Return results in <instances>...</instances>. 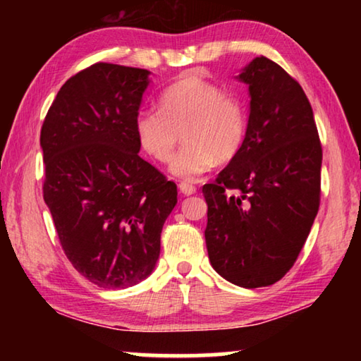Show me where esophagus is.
I'll return each instance as SVG.
<instances>
[{"instance_id": "34e87169", "label": "esophagus", "mask_w": 361, "mask_h": 361, "mask_svg": "<svg viewBox=\"0 0 361 361\" xmlns=\"http://www.w3.org/2000/svg\"><path fill=\"white\" fill-rule=\"evenodd\" d=\"M180 191L185 194V195H192V194H195V191H197V188H195L194 185H191V183H186V181H183V183H180Z\"/></svg>"}]
</instances>
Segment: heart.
Instances as JSON below:
<instances>
[{"label": "heart", "instance_id": "1", "mask_svg": "<svg viewBox=\"0 0 361 361\" xmlns=\"http://www.w3.org/2000/svg\"><path fill=\"white\" fill-rule=\"evenodd\" d=\"M161 111L138 114V142L161 164L173 159L180 133L186 143L170 167L176 178L194 181L219 162L239 156L247 140L248 116L239 97L199 73L189 71L164 90Z\"/></svg>", "mask_w": 361, "mask_h": 361}]
</instances>
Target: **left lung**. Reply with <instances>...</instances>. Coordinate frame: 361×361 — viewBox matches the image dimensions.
Listing matches in <instances>:
<instances>
[{
	"label": "left lung",
	"mask_w": 361,
	"mask_h": 361,
	"mask_svg": "<svg viewBox=\"0 0 361 361\" xmlns=\"http://www.w3.org/2000/svg\"><path fill=\"white\" fill-rule=\"evenodd\" d=\"M248 84L247 140L202 188L210 262L228 282L258 288L290 271L320 205L322 145L312 106L296 79L267 57L239 75Z\"/></svg>",
	"instance_id": "left-lung-1"
}]
</instances>
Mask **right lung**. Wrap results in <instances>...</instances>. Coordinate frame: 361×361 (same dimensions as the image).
Listing matches in <instances>:
<instances>
[{"label":"right lung","mask_w":361,"mask_h":361,"mask_svg":"<svg viewBox=\"0 0 361 361\" xmlns=\"http://www.w3.org/2000/svg\"><path fill=\"white\" fill-rule=\"evenodd\" d=\"M149 71L99 62L59 90L41 127L42 195L66 258L116 290L154 269L176 185L138 156V109Z\"/></svg>","instance_id":"1"}]
</instances>
